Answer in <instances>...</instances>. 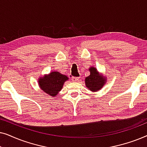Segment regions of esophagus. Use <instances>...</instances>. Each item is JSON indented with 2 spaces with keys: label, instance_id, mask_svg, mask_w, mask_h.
Segmentation results:
<instances>
[{
  "label": "esophagus",
  "instance_id": "34e87169",
  "mask_svg": "<svg viewBox=\"0 0 147 147\" xmlns=\"http://www.w3.org/2000/svg\"><path fill=\"white\" fill-rule=\"evenodd\" d=\"M71 80L73 82H77L79 80V77H75V76H74V77L71 78Z\"/></svg>",
  "mask_w": 147,
  "mask_h": 147
}]
</instances>
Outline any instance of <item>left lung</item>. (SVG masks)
I'll return each mask as SVG.
<instances>
[{
  "label": "left lung",
  "mask_w": 147,
  "mask_h": 147,
  "mask_svg": "<svg viewBox=\"0 0 147 147\" xmlns=\"http://www.w3.org/2000/svg\"><path fill=\"white\" fill-rule=\"evenodd\" d=\"M90 75L86 78V87L92 92H96L100 90L105 84L106 79L100 76L96 68L91 67L89 69Z\"/></svg>",
  "instance_id": "left-lung-1"
}]
</instances>
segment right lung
Listing matches in <instances>:
<instances>
[{
    "instance_id": "1",
    "label": "right lung",
    "mask_w": 147,
    "mask_h": 147,
    "mask_svg": "<svg viewBox=\"0 0 147 147\" xmlns=\"http://www.w3.org/2000/svg\"><path fill=\"white\" fill-rule=\"evenodd\" d=\"M68 78L59 72L52 71L49 75L45 76L39 79L40 88L44 92L51 96H55L63 88V83Z\"/></svg>"
}]
</instances>
